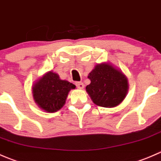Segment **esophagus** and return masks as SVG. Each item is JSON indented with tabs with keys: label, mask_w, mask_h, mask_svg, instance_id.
Masks as SVG:
<instances>
[{
	"label": "esophagus",
	"mask_w": 161,
	"mask_h": 161,
	"mask_svg": "<svg viewBox=\"0 0 161 161\" xmlns=\"http://www.w3.org/2000/svg\"><path fill=\"white\" fill-rule=\"evenodd\" d=\"M76 85H77V87L79 89H83L84 87V84L82 82H77L76 83Z\"/></svg>",
	"instance_id": "esophagus-1"
}]
</instances>
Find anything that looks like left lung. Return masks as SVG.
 <instances>
[{
	"label": "left lung",
	"mask_w": 161,
	"mask_h": 161,
	"mask_svg": "<svg viewBox=\"0 0 161 161\" xmlns=\"http://www.w3.org/2000/svg\"><path fill=\"white\" fill-rule=\"evenodd\" d=\"M90 84L86 92L97 106L113 108L118 106L126 97L128 80L125 74L109 63L97 64L89 73Z\"/></svg>",
	"instance_id": "1"
}]
</instances>
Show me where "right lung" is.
Wrapping results in <instances>:
<instances>
[{
    "label": "right lung",
    "instance_id": "1",
    "mask_svg": "<svg viewBox=\"0 0 161 161\" xmlns=\"http://www.w3.org/2000/svg\"><path fill=\"white\" fill-rule=\"evenodd\" d=\"M76 86L68 80H61L58 74L48 71L33 84V99L37 106L47 113L59 110L66 103L69 91Z\"/></svg>",
    "mask_w": 161,
    "mask_h": 161
}]
</instances>
